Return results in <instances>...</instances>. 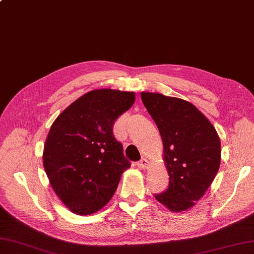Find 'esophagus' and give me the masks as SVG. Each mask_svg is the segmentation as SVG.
Wrapping results in <instances>:
<instances>
[{
    "label": "esophagus",
    "mask_w": 254,
    "mask_h": 254,
    "mask_svg": "<svg viewBox=\"0 0 254 254\" xmlns=\"http://www.w3.org/2000/svg\"><path fill=\"white\" fill-rule=\"evenodd\" d=\"M137 164V167L139 168V169H146L147 168V166H148V161L146 160V159H140V160L136 163Z\"/></svg>",
    "instance_id": "obj_1"
}]
</instances>
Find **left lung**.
<instances>
[{"label":"left lung","instance_id":"1","mask_svg":"<svg viewBox=\"0 0 254 254\" xmlns=\"http://www.w3.org/2000/svg\"><path fill=\"white\" fill-rule=\"evenodd\" d=\"M140 97L161 135L170 176L167 190L155 197L171 211H185L203 196L219 171V135L186 100L146 92Z\"/></svg>","mask_w":254,"mask_h":254}]
</instances>
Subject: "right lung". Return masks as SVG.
<instances>
[{"label": "right lung", "mask_w": 254, "mask_h": 254, "mask_svg": "<svg viewBox=\"0 0 254 254\" xmlns=\"http://www.w3.org/2000/svg\"><path fill=\"white\" fill-rule=\"evenodd\" d=\"M135 94L103 88L73 102L53 123L43 164L53 190L73 213L88 215L107 204L131 167L114 135L117 118Z\"/></svg>", "instance_id": "add662e5"}]
</instances>
